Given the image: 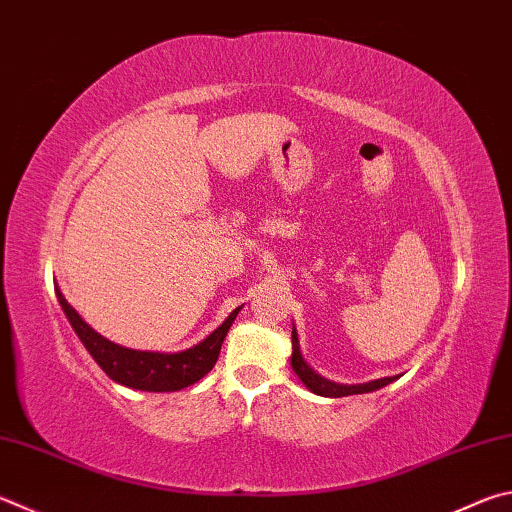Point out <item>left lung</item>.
I'll list each match as a JSON object with an SVG mask.
<instances>
[{
    "label": "left lung",
    "mask_w": 512,
    "mask_h": 512,
    "mask_svg": "<svg viewBox=\"0 0 512 512\" xmlns=\"http://www.w3.org/2000/svg\"><path fill=\"white\" fill-rule=\"evenodd\" d=\"M291 342H293V353H291V367L297 374V378L302 380L304 387L309 392L318 394V396H327V398H340V396H351V394H367V392H376V389L385 387L389 383H394L398 376H387V378H376L369 380V383H360V385H342V383H333V380L320 376L309 362L304 360L302 349H300V338H297V329L293 324L291 331Z\"/></svg>",
    "instance_id": "8db88e82"
}]
</instances>
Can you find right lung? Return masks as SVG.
<instances>
[{
  "label": "right lung",
  "mask_w": 512,
  "mask_h": 512,
  "mask_svg": "<svg viewBox=\"0 0 512 512\" xmlns=\"http://www.w3.org/2000/svg\"><path fill=\"white\" fill-rule=\"evenodd\" d=\"M55 295L62 306L64 315H67L69 324L76 331L82 345L91 353L100 369L125 387L141 389V392H179L183 387H190L201 380L208 371L215 367L219 358L221 345L228 336V329L235 322L241 306H237L228 318L219 324V327L203 338L199 345L190 349L176 351V353H163V351H138L129 349L116 342L107 340L94 331L89 324L80 318V313L67 302L62 295L60 286L55 284Z\"/></svg>",
  "instance_id": "obj_1"
}]
</instances>
